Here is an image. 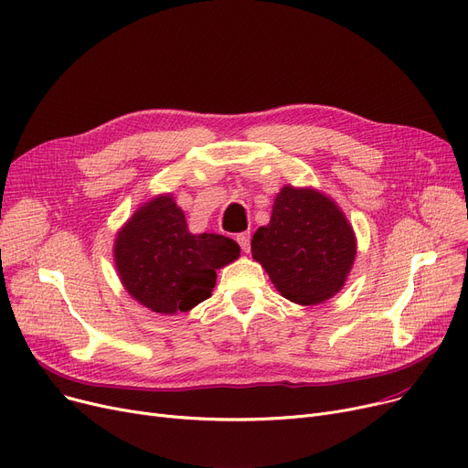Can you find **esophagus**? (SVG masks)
<instances>
[{
  "label": "esophagus",
  "instance_id": "1",
  "mask_svg": "<svg viewBox=\"0 0 468 468\" xmlns=\"http://www.w3.org/2000/svg\"><path fill=\"white\" fill-rule=\"evenodd\" d=\"M237 242L240 244L242 252H248V250H250V233H248V231L239 233V235H237Z\"/></svg>",
  "mask_w": 468,
  "mask_h": 468
}]
</instances>
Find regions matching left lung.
<instances>
[{
  "instance_id": "8db88e82",
  "label": "left lung",
  "mask_w": 468,
  "mask_h": 468,
  "mask_svg": "<svg viewBox=\"0 0 468 468\" xmlns=\"http://www.w3.org/2000/svg\"><path fill=\"white\" fill-rule=\"evenodd\" d=\"M357 254L352 224L316 188L286 184L272 203L271 220L252 237V258L288 301L325 303L345 288Z\"/></svg>"
}]
</instances>
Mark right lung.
<instances>
[{
  "label": "right lung",
  "mask_w": 468,
  "mask_h": 468,
  "mask_svg": "<svg viewBox=\"0 0 468 468\" xmlns=\"http://www.w3.org/2000/svg\"><path fill=\"white\" fill-rule=\"evenodd\" d=\"M112 252L123 290L152 313L173 316L212 295L216 271L240 248L224 235L190 233L173 194H160L118 229Z\"/></svg>",
  "instance_id": "1"
}]
</instances>
